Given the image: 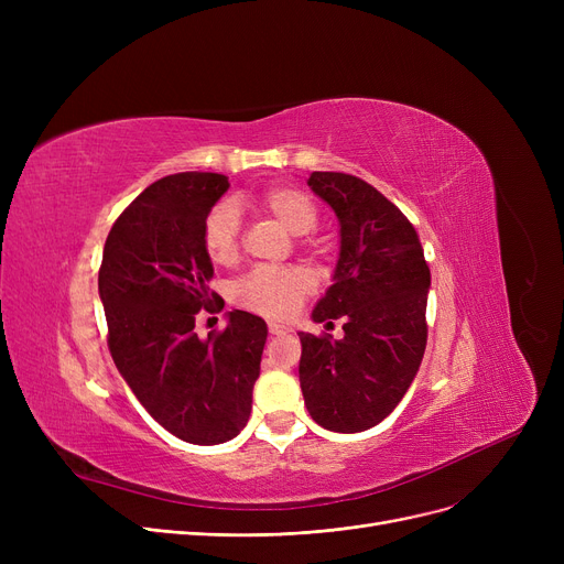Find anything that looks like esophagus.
Here are the masks:
<instances>
[{"instance_id":"esophagus-1","label":"esophagus","mask_w":564,"mask_h":564,"mask_svg":"<svg viewBox=\"0 0 564 564\" xmlns=\"http://www.w3.org/2000/svg\"><path fill=\"white\" fill-rule=\"evenodd\" d=\"M267 329H270V334H272V336H285V334H290V329H288V327H283V324H276V322H270V324H267Z\"/></svg>"}]
</instances>
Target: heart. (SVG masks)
I'll list each match as a JSON object with an SVG mask.
<instances>
[{
    "mask_svg": "<svg viewBox=\"0 0 564 564\" xmlns=\"http://www.w3.org/2000/svg\"><path fill=\"white\" fill-rule=\"evenodd\" d=\"M258 205L272 215L292 235H308L317 228L319 210L315 200L300 187L279 185L264 189ZM242 219L230 200L210 207L203 219V251L215 264H232L240 256ZM313 283L297 267H253L230 288V300L245 311L283 319L290 317L308 297Z\"/></svg>",
    "mask_w": 564,
    "mask_h": 564,
    "instance_id": "b5f03b06",
    "label": "heart"
}]
</instances>
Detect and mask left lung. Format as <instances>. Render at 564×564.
I'll return each mask as SVG.
<instances>
[{
	"instance_id": "obj_1",
	"label": "left lung",
	"mask_w": 564,
	"mask_h": 564,
	"mask_svg": "<svg viewBox=\"0 0 564 564\" xmlns=\"http://www.w3.org/2000/svg\"><path fill=\"white\" fill-rule=\"evenodd\" d=\"M308 185L340 221L334 285L313 319H343L345 336L300 334L302 393L317 425L364 432L389 416L419 372L430 267L413 224L361 177L313 171Z\"/></svg>"
}]
</instances>
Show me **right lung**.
<instances>
[{
    "label": "right lung",
    "mask_w": 564,
    "mask_h": 564,
    "mask_svg": "<svg viewBox=\"0 0 564 564\" xmlns=\"http://www.w3.org/2000/svg\"><path fill=\"white\" fill-rule=\"evenodd\" d=\"M226 189V175L200 171L145 187L113 221L98 274L118 372L164 430L196 446L247 425L267 340L264 319L247 311L228 313L207 340L194 332L200 308L219 304L200 228Z\"/></svg>",
    "instance_id": "right-lung-1"
}]
</instances>
